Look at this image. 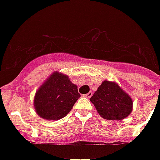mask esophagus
Here are the masks:
<instances>
[{"label":"esophagus","instance_id":"obj_1","mask_svg":"<svg viewBox=\"0 0 160 160\" xmlns=\"http://www.w3.org/2000/svg\"><path fill=\"white\" fill-rule=\"evenodd\" d=\"M92 95H93V93L92 92H89L88 93V94H86V95H85V96L86 98H88V99H90V97H91V96H92Z\"/></svg>","mask_w":160,"mask_h":160}]
</instances>
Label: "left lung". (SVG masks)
Here are the masks:
<instances>
[{
	"label": "left lung",
	"mask_w": 160,
	"mask_h": 160,
	"mask_svg": "<svg viewBox=\"0 0 160 160\" xmlns=\"http://www.w3.org/2000/svg\"><path fill=\"white\" fill-rule=\"evenodd\" d=\"M100 116L109 120H121L133 110V100L116 82L104 80L90 99Z\"/></svg>",
	"instance_id": "1"
}]
</instances>
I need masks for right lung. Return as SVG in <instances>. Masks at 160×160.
Segmentation results:
<instances>
[{
  "label": "right lung",
  "instance_id": "add662e5",
  "mask_svg": "<svg viewBox=\"0 0 160 160\" xmlns=\"http://www.w3.org/2000/svg\"><path fill=\"white\" fill-rule=\"evenodd\" d=\"M80 97L77 85L69 76L55 71L36 90L34 108L42 119L58 120L69 114Z\"/></svg>",
  "mask_w": 160,
  "mask_h": 160
}]
</instances>
